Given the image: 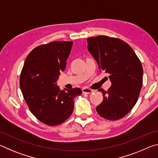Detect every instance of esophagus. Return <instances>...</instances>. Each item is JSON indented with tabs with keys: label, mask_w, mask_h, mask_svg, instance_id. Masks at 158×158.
Returning a JSON list of instances; mask_svg holds the SVG:
<instances>
[{
	"label": "esophagus",
	"mask_w": 158,
	"mask_h": 158,
	"mask_svg": "<svg viewBox=\"0 0 158 158\" xmlns=\"http://www.w3.org/2000/svg\"><path fill=\"white\" fill-rule=\"evenodd\" d=\"M93 90L89 88H83L82 89V93H86V94H89V93H92Z\"/></svg>",
	"instance_id": "34e87169"
}]
</instances>
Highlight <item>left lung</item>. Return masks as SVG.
I'll use <instances>...</instances> for the list:
<instances>
[{"mask_svg":"<svg viewBox=\"0 0 158 158\" xmlns=\"http://www.w3.org/2000/svg\"><path fill=\"white\" fill-rule=\"evenodd\" d=\"M88 49L101 71L109 73L110 89H102L103 101L96 107L101 117L116 121L124 117L135 105L143 84V68L129 44L105 35L87 39Z\"/></svg>","mask_w":158,"mask_h":158,"instance_id":"left-lung-1","label":"left lung"}]
</instances>
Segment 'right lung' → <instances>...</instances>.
<instances>
[{
  "instance_id": "obj_1",
  "label": "right lung",
  "mask_w": 158,
  "mask_h": 158,
  "mask_svg": "<svg viewBox=\"0 0 158 158\" xmlns=\"http://www.w3.org/2000/svg\"><path fill=\"white\" fill-rule=\"evenodd\" d=\"M73 42L54 41L37 47L26 57L20 75V88L35 116L53 126L70 116L74 98L82 93L79 88L60 90L57 81L65 69Z\"/></svg>"
}]
</instances>
